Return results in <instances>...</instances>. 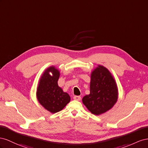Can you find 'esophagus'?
<instances>
[{
  "instance_id": "34e87169",
  "label": "esophagus",
  "mask_w": 148,
  "mask_h": 148,
  "mask_svg": "<svg viewBox=\"0 0 148 148\" xmlns=\"http://www.w3.org/2000/svg\"><path fill=\"white\" fill-rule=\"evenodd\" d=\"M73 99H74V100H77V101H79V100H81V96L75 95V96H74V97H73Z\"/></svg>"
}]
</instances>
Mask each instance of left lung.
Wrapping results in <instances>:
<instances>
[{"label": "left lung", "instance_id": "obj_1", "mask_svg": "<svg viewBox=\"0 0 148 148\" xmlns=\"http://www.w3.org/2000/svg\"><path fill=\"white\" fill-rule=\"evenodd\" d=\"M119 97L115 79L106 67L98 65L90 75V94L82 98V103L92 113L100 115L110 110Z\"/></svg>", "mask_w": 148, "mask_h": 148}]
</instances>
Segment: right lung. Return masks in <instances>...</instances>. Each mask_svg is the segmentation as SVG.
<instances>
[{"label": "right lung", "instance_id": "add662e5", "mask_svg": "<svg viewBox=\"0 0 148 148\" xmlns=\"http://www.w3.org/2000/svg\"><path fill=\"white\" fill-rule=\"evenodd\" d=\"M60 75V72L55 67H48L41 76L36 90L38 102L52 113L62 110L71 100L69 94L58 86Z\"/></svg>", "mask_w": 148, "mask_h": 148}]
</instances>
